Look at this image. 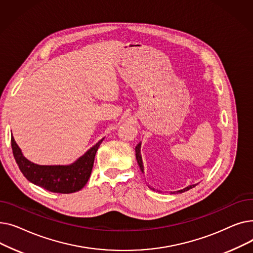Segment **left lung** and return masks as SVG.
<instances>
[{"label":"left lung","instance_id":"left-lung-1","mask_svg":"<svg viewBox=\"0 0 253 253\" xmlns=\"http://www.w3.org/2000/svg\"><path fill=\"white\" fill-rule=\"evenodd\" d=\"M140 148H141V142H139L136 147H135V156H136V160H137V164H138V166H139V168H140V170H141V172L142 173H144V169H143V164H142V158H141V154H140ZM197 184H192V185H189V187H187V188H184V189H182V190H179V191H177V192H171V194H175V193H183V192H187V191H189V190H191V189H193L194 187H196Z\"/></svg>","mask_w":253,"mask_h":253}]
</instances>
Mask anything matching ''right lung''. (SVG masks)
I'll use <instances>...</instances> for the list:
<instances>
[{
  "mask_svg": "<svg viewBox=\"0 0 253 253\" xmlns=\"http://www.w3.org/2000/svg\"><path fill=\"white\" fill-rule=\"evenodd\" d=\"M102 140L103 138L70 165H39L33 163L23 156L13 136H11V145L15 161L26 179L52 193L71 194L85 187Z\"/></svg>",
  "mask_w": 253,
  "mask_h": 253,
  "instance_id": "1",
  "label": "right lung"
}]
</instances>
